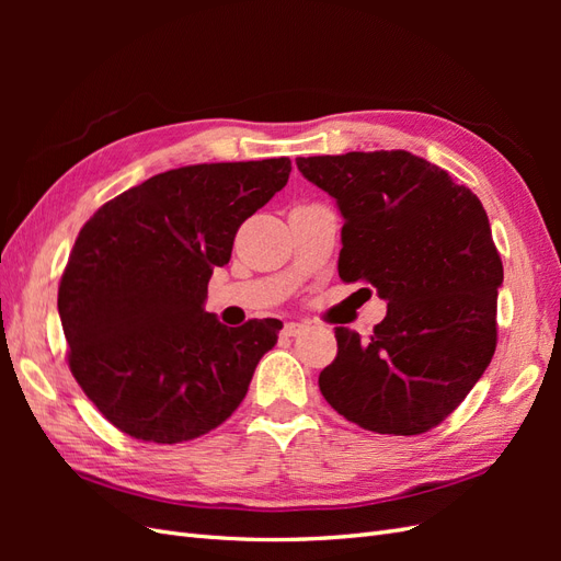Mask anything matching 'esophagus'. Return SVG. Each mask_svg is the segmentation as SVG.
Here are the masks:
<instances>
[{"instance_id":"34e87169","label":"esophagus","mask_w":561,"mask_h":561,"mask_svg":"<svg viewBox=\"0 0 561 561\" xmlns=\"http://www.w3.org/2000/svg\"><path fill=\"white\" fill-rule=\"evenodd\" d=\"M307 328H309L307 322H285L283 334H285V336H297V334H301Z\"/></svg>"}]
</instances>
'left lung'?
Segmentation results:
<instances>
[{
  "mask_svg": "<svg viewBox=\"0 0 561 561\" xmlns=\"http://www.w3.org/2000/svg\"><path fill=\"white\" fill-rule=\"evenodd\" d=\"M344 217L339 278L388 304L369 339L336 328L320 393L365 431L419 435L445 421L496 351L501 254L468 186L404 149L297 159Z\"/></svg>",
  "mask_w": 561,
  "mask_h": 561,
  "instance_id": "obj_1",
  "label": "left lung"
}]
</instances>
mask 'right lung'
<instances>
[{
	"label": "right lung",
	"mask_w": 561,
	"mask_h": 561,
	"mask_svg": "<svg viewBox=\"0 0 561 561\" xmlns=\"http://www.w3.org/2000/svg\"><path fill=\"white\" fill-rule=\"evenodd\" d=\"M290 171L285 157L175 168L107 201L79 231L58 287L67 360L122 433L186 443L243 402L283 322L227 328L203 304L236 231Z\"/></svg>",
	"instance_id": "add662e5"
}]
</instances>
